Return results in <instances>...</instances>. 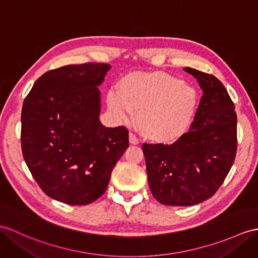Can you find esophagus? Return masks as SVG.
Returning a JSON list of instances; mask_svg holds the SVG:
<instances>
[{
  "instance_id": "esophagus-1",
  "label": "esophagus",
  "mask_w": 258,
  "mask_h": 258,
  "mask_svg": "<svg viewBox=\"0 0 258 258\" xmlns=\"http://www.w3.org/2000/svg\"><path fill=\"white\" fill-rule=\"evenodd\" d=\"M128 141L132 145H137V144H139V140H137L136 136L132 133H130V135H128Z\"/></svg>"
}]
</instances>
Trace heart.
Listing matches in <instances>:
<instances>
[{"mask_svg": "<svg viewBox=\"0 0 258 258\" xmlns=\"http://www.w3.org/2000/svg\"><path fill=\"white\" fill-rule=\"evenodd\" d=\"M200 93L181 79L164 73H132L106 94V105L119 123L135 124L149 142L170 145L188 133L200 105Z\"/></svg>", "mask_w": 258, "mask_h": 258, "instance_id": "1", "label": "heart"}]
</instances>
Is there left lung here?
I'll list each match as a JSON object with an SVG mask.
<instances>
[{
    "label": "left lung",
    "instance_id": "8db88e82",
    "mask_svg": "<svg viewBox=\"0 0 258 258\" xmlns=\"http://www.w3.org/2000/svg\"><path fill=\"white\" fill-rule=\"evenodd\" d=\"M202 90L190 131L172 145L144 144L148 185L161 205L188 207L212 197L229 173L236 154L234 104L212 75L183 68Z\"/></svg>",
    "mask_w": 258,
    "mask_h": 258
}]
</instances>
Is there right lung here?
Here are the masks:
<instances>
[{
  "label": "right lung",
  "mask_w": 258,
  "mask_h": 258,
  "mask_svg": "<svg viewBox=\"0 0 258 258\" xmlns=\"http://www.w3.org/2000/svg\"><path fill=\"white\" fill-rule=\"evenodd\" d=\"M106 63L70 64L35 82L22 109V151L41 190L57 201L86 206L104 194L128 147L124 126L100 121Z\"/></svg>",
  "instance_id": "obj_1"
}]
</instances>
